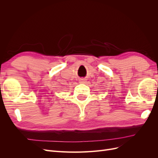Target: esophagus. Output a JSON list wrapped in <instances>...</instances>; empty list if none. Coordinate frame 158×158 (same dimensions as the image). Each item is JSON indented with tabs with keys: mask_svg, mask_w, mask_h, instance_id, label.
Wrapping results in <instances>:
<instances>
[{
	"mask_svg": "<svg viewBox=\"0 0 158 158\" xmlns=\"http://www.w3.org/2000/svg\"><path fill=\"white\" fill-rule=\"evenodd\" d=\"M85 82H86V79L85 78H80L79 80V83L80 84H85Z\"/></svg>",
	"mask_w": 158,
	"mask_h": 158,
	"instance_id": "1",
	"label": "esophagus"
}]
</instances>
